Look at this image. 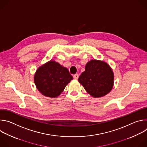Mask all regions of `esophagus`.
I'll return each instance as SVG.
<instances>
[{"label": "esophagus", "instance_id": "obj_1", "mask_svg": "<svg viewBox=\"0 0 147 147\" xmlns=\"http://www.w3.org/2000/svg\"><path fill=\"white\" fill-rule=\"evenodd\" d=\"M78 77H79V76H78V74H74V75L73 76V78H74V79H76V80L78 78Z\"/></svg>", "mask_w": 147, "mask_h": 147}]
</instances>
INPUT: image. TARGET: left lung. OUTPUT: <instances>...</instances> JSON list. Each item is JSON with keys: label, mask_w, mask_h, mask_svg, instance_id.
Listing matches in <instances>:
<instances>
[{"label": "left lung", "mask_w": 147, "mask_h": 147, "mask_svg": "<svg viewBox=\"0 0 147 147\" xmlns=\"http://www.w3.org/2000/svg\"><path fill=\"white\" fill-rule=\"evenodd\" d=\"M78 82L92 97L100 98L112 90L114 74L107 63L91 60L86 64L85 71L79 77Z\"/></svg>", "instance_id": "8db88e82"}]
</instances>
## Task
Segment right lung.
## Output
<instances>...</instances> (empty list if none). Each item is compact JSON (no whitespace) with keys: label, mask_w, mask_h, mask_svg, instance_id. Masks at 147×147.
<instances>
[{"label":"right lung","mask_w":147,"mask_h":147,"mask_svg":"<svg viewBox=\"0 0 147 147\" xmlns=\"http://www.w3.org/2000/svg\"><path fill=\"white\" fill-rule=\"evenodd\" d=\"M72 80L73 76L69 70L54 60H50L40 66L34 78L38 90L49 98L60 95Z\"/></svg>","instance_id":"right-lung-1"}]
</instances>
